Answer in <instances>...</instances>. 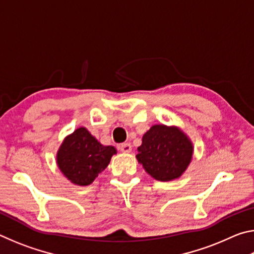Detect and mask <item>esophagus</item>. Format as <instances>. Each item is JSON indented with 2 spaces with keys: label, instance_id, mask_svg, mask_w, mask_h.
Here are the masks:
<instances>
[{
  "label": "esophagus",
  "instance_id": "esophagus-1",
  "mask_svg": "<svg viewBox=\"0 0 254 254\" xmlns=\"http://www.w3.org/2000/svg\"><path fill=\"white\" fill-rule=\"evenodd\" d=\"M120 150H121L123 153H128V152H131L132 147H131L130 143L126 142V143H122L121 145H120Z\"/></svg>",
  "mask_w": 254,
  "mask_h": 254
}]
</instances>
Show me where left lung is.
Wrapping results in <instances>:
<instances>
[{"label":"left lung","instance_id":"1","mask_svg":"<svg viewBox=\"0 0 254 254\" xmlns=\"http://www.w3.org/2000/svg\"><path fill=\"white\" fill-rule=\"evenodd\" d=\"M192 151L191 141L180 128L156 124L144 133L136 159L151 177L169 182L185 173Z\"/></svg>","mask_w":254,"mask_h":254}]
</instances>
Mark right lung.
<instances>
[{"label": "right lung", "mask_w": 254, "mask_h": 254, "mask_svg": "<svg viewBox=\"0 0 254 254\" xmlns=\"http://www.w3.org/2000/svg\"><path fill=\"white\" fill-rule=\"evenodd\" d=\"M117 149L103 145L87 128L79 127L65 137L57 152V165L64 176L78 186L91 185L104 170Z\"/></svg>", "instance_id": "right-lung-1"}]
</instances>
